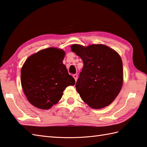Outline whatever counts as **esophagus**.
I'll use <instances>...</instances> for the list:
<instances>
[{"instance_id": "34e87169", "label": "esophagus", "mask_w": 147, "mask_h": 147, "mask_svg": "<svg viewBox=\"0 0 147 147\" xmlns=\"http://www.w3.org/2000/svg\"><path fill=\"white\" fill-rule=\"evenodd\" d=\"M73 77H74V78L75 79V80H76V81H77V77H78L77 75V74H74V75H73Z\"/></svg>"}]
</instances>
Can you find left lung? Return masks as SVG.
I'll return each mask as SVG.
<instances>
[{"mask_svg":"<svg viewBox=\"0 0 147 147\" xmlns=\"http://www.w3.org/2000/svg\"><path fill=\"white\" fill-rule=\"evenodd\" d=\"M70 47L84 63L76 85L82 100L94 109L109 105L123 85L122 61L119 53L104 44H73Z\"/></svg>","mask_w":147,"mask_h":147,"instance_id":"left-lung-1","label":"left lung"}]
</instances>
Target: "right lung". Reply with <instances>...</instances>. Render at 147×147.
<instances>
[{"label":"right lung","mask_w":147,"mask_h":147,"mask_svg":"<svg viewBox=\"0 0 147 147\" xmlns=\"http://www.w3.org/2000/svg\"><path fill=\"white\" fill-rule=\"evenodd\" d=\"M65 52L49 47L30 56L21 70V84L24 94L32 105L50 109L61 100L63 91L76 81L63 63Z\"/></svg>","instance_id":"right-lung-1"}]
</instances>
